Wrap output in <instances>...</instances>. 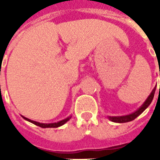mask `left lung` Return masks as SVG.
<instances>
[{
    "label": "left lung",
    "mask_w": 160,
    "mask_h": 160,
    "mask_svg": "<svg viewBox=\"0 0 160 160\" xmlns=\"http://www.w3.org/2000/svg\"><path fill=\"white\" fill-rule=\"evenodd\" d=\"M160 74V73H159ZM155 91H156V87L153 88V90L152 91V92L150 93V95L148 96V98L146 99L143 104L141 105V107L138 109L137 111H135L133 113L128 115H125V116H118V117H107L109 120H111V122H118V123H123V122H130V121H133L134 119L139 117L140 115L143 112V111L147 109V108L150 105V104L152 103V101L153 99V97H154ZM159 91H160V87H159Z\"/></svg>",
    "instance_id": "8db88e82"
}]
</instances>
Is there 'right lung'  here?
<instances>
[{"label":"right lung","instance_id":"1","mask_svg":"<svg viewBox=\"0 0 160 160\" xmlns=\"http://www.w3.org/2000/svg\"><path fill=\"white\" fill-rule=\"evenodd\" d=\"M22 118L25 119V120L28 121L30 122H32V123L35 124L37 126H39L41 128H58L61 127V126H62L63 124H65L68 122V121H69V119L72 118V116H69L68 118H65V119H63L62 121H59V122H52V123H41V122H36V121H32L29 119V118H26L25 117H23Z\"/></svg>","mask_w":160,"mask_h":160}]
</instances>
